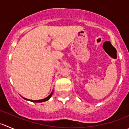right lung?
<instances>
[{
  "label": "right lung",
  "mask_w": 129,
  "mask_h": 129,
  "mask_svg": "<svg viewBox=\"0 0 129 129\" xmlns=\"http://www.w3.org/2000/svg\"><path fill=\"white\" fill-rule=\"evenodd\" d=\"M53 92H54V91H53V90H52V92L51 93V94H50V95H49V96H47V98H44V99H40V100H31V99H26V98H23V97H22V96L21 97L23 98V99H25V100L29 101H31V102H34V103H42V102H44V101H48L49 99L50 98H51V97L52 96V94H53Z\"/></svg>",
  "instance_id": "1"
}]
</instances>
